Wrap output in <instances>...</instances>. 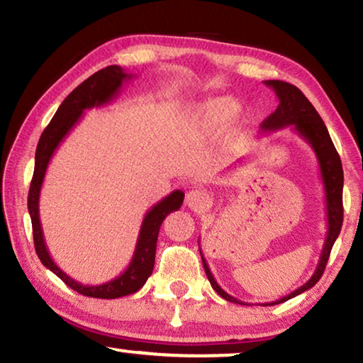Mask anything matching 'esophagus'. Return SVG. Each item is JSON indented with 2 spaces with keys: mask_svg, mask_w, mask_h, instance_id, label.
Listing matches in <instances>:
<instances>
[{
  "mask_svg": "<svg viewBox=\"0 0 363 363\" xmlns=\"http://www.w3.org/2000/svg\"><path fill=\"white\" fill-rule=\"evenodd\" d=\"M186 205L195 213L205 211L211 205V196H210V194L206 192V190L192 189L186 195Z\"/></svg>",
  "mask_w": 363,
  "mask_h": 363,
  "instance_id": "1",
  "label": "esophagus"
}]
</instances>
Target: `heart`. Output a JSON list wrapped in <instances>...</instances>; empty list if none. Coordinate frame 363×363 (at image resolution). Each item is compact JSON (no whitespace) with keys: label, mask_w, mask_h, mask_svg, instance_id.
Wrapping results in <instances>:
<instances>
[{"label":"heart","mask_w":363,"mask_h":363,"mask_svg":"<svg viewBox=\"0 0 363 363\" xmlns=\"http://www.w3.org/2000/svg\"><path fill=\"white\" fill-rule=\"evenodd\" d=\"M242 110L232 97L218 96L208 97L195 104L187 116V126L196 136L210 138L216 134L220 126L227 138L237 131Z\"/></svg>","instance_id":"b5f03b06"}]
</instances>
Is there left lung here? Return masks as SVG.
Segmentation results:
<instances>
[{"mask_svg": "<svg viewBox=\"0 0 363 363\" xmlns=\"http://www.w3.org/2000/svg\"><path fill=\"white\" fill-rule=\"evenodd\" d=\"M264 84L274 89V93L279 99V107L275 108L274 113H270L267 118L262 121L261 130L277 131V130H281V128L291 126L293 131L299 134V136L312 147V150H314L317 157L318 168H320V177L323 182V190H325V203H327V223H328L327 237H325L323 250H322L320 259H318L314 275H312V277L307 280L303 286H299L298 290H294L293 293L286 294V296L274 301V303L264 304V306H274V304L285 303V301L307 291L309 288L314 286L323 275V270H325V266H327L331 248H333V245L336 242L337 235H340L341 225H342L344 176H342L341 158L337 155V152L333 145V140H331L328 134L327 126H325L320 115L317 113V110L309 102V99L301 93L296 86L280 82V79H267V82H264ZM200 255H201V261H203L206 277L210 280L213 290L216 291L219 296L230 301V303L243 304L242 301L230 296L229 293H225L223 288L218 285V281L214 280L210 267H208V262L203 257L201 250H200Z\"/></svg>", "mask_w": 363, "mask_h": 363, "instance_id": "1", "label": "left lung"}]
</instances>
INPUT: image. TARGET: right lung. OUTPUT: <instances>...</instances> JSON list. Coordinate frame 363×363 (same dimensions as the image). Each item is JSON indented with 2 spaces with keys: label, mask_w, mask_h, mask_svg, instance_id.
<instances>
[{
  "label": "right lung",
  "mask_w": 363,
  "mask_h": 363,
  "mask_svg": "<svg viewBox=\"0 0 363 363\" xmlns=\"http://www.w3.org/2000/svg\"><path fill=\"white\" fill-rule=\"evenodd\" d=\"M130 78H133L131 73H126L118 65H110L106 67V69L96 72L94 75H91L88 79H84V82L77 86V88L65 97L64 102L60 104V107L57 108L56 115L52 116L51 123H49L46 130L43 131L35 153V171L28 192V213L30 218H32L36 255H38L43 266L52 270L67 286H70L72 290L78 291L79 294H84V296L91 298L115 299L136 293L144 286L147 279L150 277L153 264H155L160 225H162L163 219L167 218L169 213L179 210L184 201L182 190H173L168 196L160 200L157 205H153L150 210L145 213L130 266H128L125 272L120 274L118 277L106 281V284H79L75 279H72L70 275H67L64 270L52 261L51 255H49L40 220V192L43 181H45L48 164L51 162L54 152H56L60 143L65 139L67 134H69L73 130V126L82 120L84 110L93 107H102L112 99H115L120 93L123 83Z\"/></svg>",
  "instance_id": "add662e5"
}]
</instances>
